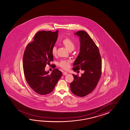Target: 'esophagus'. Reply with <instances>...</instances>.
<instances>
[{"mask_svg":"<svg viewBox=\"0 0 130 130\" xmlns=\"http://www.w3.org/2000/svg\"><path fill=\"white\" fill-rule=\"evenodd\" d=\"M63 74L64 75H66L67 74V72H64L63 73Z\"/></svg>","mask_w":130,"mask_h":130,"instance_id":"esophagus-1","label":"esophagus"}]
</instances>
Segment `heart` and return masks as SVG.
<instances>
[{
    "mask_svg": "<svg viewBox=\"0 0 130 130\" xmlns=\"http://www.w3.org/2000/svg\"><path fill=\"white\" fill-rule=\"evenodd\" d=\"M62 43L64 44L67 49L71 51L74 50L75 48V44L72 39L68 38H66L62 40ZM51 52L53 55H55L57 53V47L56 46H53L51 49ZM71 61L70 60H62L59 63V66L61 68L64 69H67L70 66Z\"/></svg>",
    "mask_w": 130,
    "mask_h": 130,
    "instance_id": "1",
    "label": "heart"
}]
</instances>
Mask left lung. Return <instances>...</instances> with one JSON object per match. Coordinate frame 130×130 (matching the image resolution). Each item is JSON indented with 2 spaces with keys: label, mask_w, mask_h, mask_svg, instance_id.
<instances>
[{
  "label": "left lung",
  "mask_w": 130,
  "mask_h": 130,
  "mask_svg": "<svg viewBox=\"0 0 130 130\" xmlns=\"http://www.w3.org/2000/svg\"><path fill=\"white\" fill-rule=\"evenodd\" d=\"M79 37L80 53L74 63L73 70L84 71L81 77L73 74L74 80L70 84L71 90L75 95L84 97L96 88L101 75L102 62L99 50L86 31L74 33Z\"/></svg>",
  "instance_id": "left-lung-1"
}]
</instances>
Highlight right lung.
I'll return each instance as SVG.
<instances>
[{
    "label": "right lung",
    "mask_w": 130,
    "mask_h": 130,
    "mask_svg": "<svg viewBox=\"0 0 130 130\" xmlns=\"http://www.w3.org/2000/svg\"><path fill=\"white\" fill-rule=\"evenodd\" d=\"M58 36V30L39 31L28 44L23 55V70L29 86L38 94L46 95L53 91L62 73L57 68L51 74L45 71L46 64L53 60L51 49Z\"/></svg>",
    "instance_id": "obj_1"
}]
</instances>
